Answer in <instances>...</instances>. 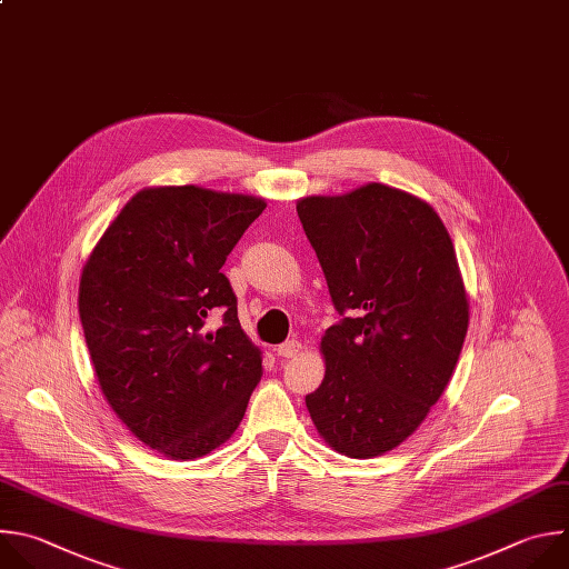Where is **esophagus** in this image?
Returning a JSON list of instances; mask_svg holds the SVG:
<instances>
[{
  "label": "esophagus",
  "instance_id": "1",
  "mask_svg": "<svg viewBox=\"0 0 569 569\" xmlns=\"http://www.w3.org/2000/svg\"><path fill=\"white\" fill-rule=\"evenodd\" d=\"M300 352H302V346L298 343V340H287V343L276 348V355L282 359H296Z\"/></svg>",
  "mask_w": 569,
  "mask_h": 569
}]
</instances>
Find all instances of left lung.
<instances>
[{"label":"left lung","mask_w":569,"mask_h":569,"mask_svg":"<svg viewBox=\"0 0 569 569\" xmlns=\"http://www.w3.org/2000/svg\"><path fill=\"white\" fill-rule=\"evenodd\" d=\"M333 307L320 338L325 379L305 397L318 435L370 460L403 443L458 366L469 293L437 210L417 194L366 183L296 201Z\"/></svg>","instance_id":"left-lung-1"}]
</instances>
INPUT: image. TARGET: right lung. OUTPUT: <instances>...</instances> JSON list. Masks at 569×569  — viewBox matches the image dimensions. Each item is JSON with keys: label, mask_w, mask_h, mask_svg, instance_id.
Listing matches in <instances>:
<instances>
[{"label": "right lung", "mask_w": 569, "mask_h": 569, "mask_svg": "<svg viewBox=\"0 0 569 569\" xmlns=\"http://www.w3.org/2000/svg\"><path fill=\"white\" fill-rule=\"evenodd\" d=\"M267 201L201 186L139 190L89 253L78 311L102 397L168 460L208 456L238 430L262 379L221 267ZM214 308L224 327L203 332Z\"/></svg>", "instance_id": "1"}]
</instances>
